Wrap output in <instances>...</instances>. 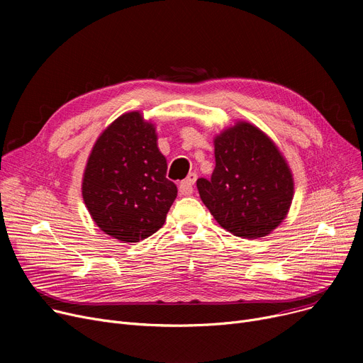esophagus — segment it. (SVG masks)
<instances>
[{
	"label": "esophagus",
	"mask_w": 363,
	"mask_h": 363,
	"mask_svg": "<svg viewBox=\"0 0 363 363\" xmlns=\"http://www.w3.org/2000/svg\"><path fill=\"white\" fill-rule=\"evenodd\" d=\"M197 175L196 174H189L184 181L179 184V194L182 196H189L193 193V185L196 184Z\"/></svg>",
	"instance_id": "34e87169"
}]
</instances>
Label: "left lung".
Masks as SVG:
<instances>
[{
	"label": "left lung",
	"mask_w": 363,
	"mask_h": 363,
	"mask_svg": "<svg viewBox=\"0 0 363 363\" xmlns=\"http://www.w3.org/2000/svg\"><path fill=\"white\" fill-rule=\"evenodd\" d=\"M215 159L212 178L197 179L213 218L237 237L271 234L294 196L291 170L275 143L255 125L237 122L215 138Z\"/></svg>",
	"instance_id": "obj_1"
}]
</instances>
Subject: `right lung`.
<instances>
[{"label": "right lung", "instance_id": "obj_1", "mask_svg": "<svg viewBox=\"0 0 363 363\" xmlns=\"http://www.w3.org/2000/svg\"><path fill=\"white\" fill-rule=\"evenodd\" d=\"M166 170L155 125L140 111L122 114L94 144L84 172L82 197L94 222L125 242L157 233L178 194Z\"/></svg>", "mask_w": 363, "mask_h": 363}]
</instances>
